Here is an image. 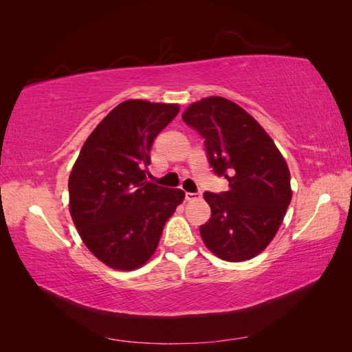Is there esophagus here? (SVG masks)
I'll list each match as a JSON object with an SVG mask.
<instances>
[{
	"mask_svg": "<svg viewBox=\"0 0 352 352\" xmlns=\"http://www.w3.org/2000/svg\"><path fill=\"white\" fill-rule=\"evenodd\" d=\"M185 198H186V201H195V199L201 198V194L199 192H185Z\"/></svg>",
	"mask_w": 352,
	"mask_h": 352,
	"instance_id": "obj_1",
	"label": "esophagus"
}]
</instances>
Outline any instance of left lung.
I'll return each mask as SVG.
<instances>
[{"mask_svg": "<svg viewBox=\"0 0 352 352\" xmlns=\"http://www.w3.org/2000/svg\"><path fill=\"white\" fill-rule=\"evenodd\" d=\"M182 119L204 138L211 167L229 182L226 192H204L211 217L199 228L201 238L221 260H251L273 241L291 204L285 158L261 124L230 100L202 98Z\"/></svg>", "mask_w": 352, "mask_h": 352, "instance_id": "1", "label": "left lung"}]
</instances>
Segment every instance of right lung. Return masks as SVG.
<instances>
[{
  "label": "right lung",
  "instance_id": "add662e5",
  "mask_svg": "<svg viewBox=\"0 0 352 352\" xmlns=\"http://www.w3.org/2000/svg\"><path fill=\"white\" fill-rule=\"evenodd\" d=\"M179 104L127 100L114 107L85 141L69 176V210L87 248L116 270L150 260L182 189L146 180L155 136Z\"/></svg>",
  "mask_w": 352,
  "mask_h": 352
}]
</instances>
